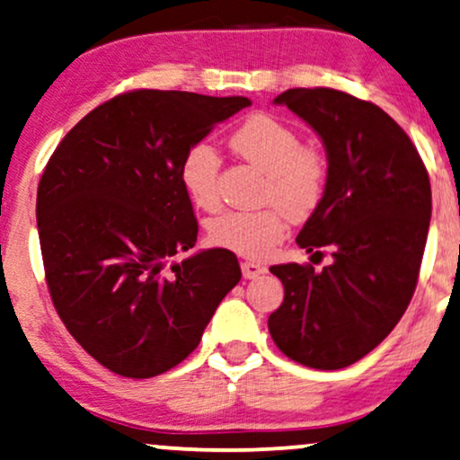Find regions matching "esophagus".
Instances as JSON below:
<instances>
[{
	"instance_id": "1",
	"label": "esophagus",
	"mask_w": 460,
	"mask_h": 460,
	"mask_svg": "<svg viewBox=\"0 0 460 460\" xmlns=\"http://www.w3.org/2000/svg\"><path fill=\"white\" fill-rule=\"evenodd\" d=\"M241 270H243L244 279H258L260 274L266 272V266L258 264V261H243Z\"/></svg>"
}]
</instances>
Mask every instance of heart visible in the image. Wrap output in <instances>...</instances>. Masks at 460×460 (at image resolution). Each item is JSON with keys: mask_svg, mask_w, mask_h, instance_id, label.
Instances as JSON below:
<instances>
[{"mask_svg": "<svg viewBox=\"0 0 460 460\" xmlns=\"http://www.w3.org/2000/svg\"><path fill=\"white\" fill-rule=\"evenodd\" d=\"M238 156L266 172L264 202L260 211H226L207 226L208 241L252 260H264L283 241L288 217L308 219L317 211L327 188V163L317 150L302 147L300 135L268 113L247 118L230 137ZM222 158L207 141L194 143L183 154L179 177L190 199L200 208L219 202Z\"/></svg>", "mask_w": 460, "mask_h": 460, "instance_id": "heart-1", "label": "heart"}]
</instances>
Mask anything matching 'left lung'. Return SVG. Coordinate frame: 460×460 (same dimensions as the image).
I'll list each match as a JSON object with an SVG mask.
<instances>
[{
  "label": "left lung",
  "mask_w": 460,
  "mask_h": 460,
  "mask_svg": "<svg viewBox=\"0 0 460 460\" xmlns=\"http://www.w3.org/2000/svg\"><path fill=\"white\" fill-rule=\"evenodd\" d=\"M308 122L327 152V188L296 243L330 249L323 270L272 266L285 288L268 330L283 355L340 369L378 347L419 281L431 222V183L405 130L378 105L333 88H289L274 99Z\"/></svg>",
  "instance_id": "8db88e82"
}]
</instances>
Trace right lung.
I'll return each mask as SVG.
<instances>
[{
	"mask_svg": "<svg viewBox=\"0 0 460 460\" xmlns=\"http://www.w3.org/2000/svg\"><path fill=\"white\" fill-rule=\"evenodd\" d=\"M249 105L128 91L86 113L48 160L35 207L48 291L77 344L113 374L152 378L181 363L241 281L228 249L171 260L199 236L183 154Z\"/></svg>",
	"mask_w": 460,
	"mask_h": 460,
	"instance_id": "1",
	"label": "right lung"
}]
</instances>
